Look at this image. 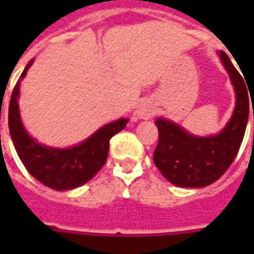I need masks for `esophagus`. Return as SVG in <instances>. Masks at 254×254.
<instances>
[{
	"label": "esophagus",
	"instance_id": "34e87169",
	"mask_svg": "<svg viewBox=\"0 0 254 254\" xmlns=\"http://www.w3.org/2000/svg\"><path fill=\"white\" fill-rule=\"evenodd\" d=\"M154 114H155L154 107H151V106L143 105L137 110V116L140 117V118H149V117H152Z\"/></svg>",
	"mask_w": 254,
	"mask_h": 254
}]
</instances>
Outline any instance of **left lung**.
Segmentation results:
<instances>
[{
  "mask_svg": "<svg viewBox=\"0 0 254 254\" xmlns=\"http://www.w3.org/2000/svg\"><path fill=\"white\" fill-rule=\"evenodd\" d=\"M220 58L237 95L234 114L220 134L196 137L170 121L159 118L155 122L159 130L154 151L155 165L162 176L177 187L202 188L213 184L233 163L244 140L249 117V87L246 88L244 77L227 54L220 52Z\"/></svg>",
  "mask_w": 254,
  "mask_h": 254,
  "instance_id": "obj_1",
  "label": "left lung"
}]
</instances>
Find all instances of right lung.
I'll return each instance as SVG.
<instances>
[{
    "label": "right lung",
    "instance_id": "right-lung-1",
    "mask_svg": "<svg viewBox=\"0 0 254 254\" xmlns=\"http://www.w3.org/2000/svg\"><path fill=\"white\" fill-rule=\"evenodd\" d=\"M31 61L14 85L9 103V132L12 136L16 152L31 176L43 185L56 189L67 190L81 187L92 180L103 167L109 154L110 138L122 130L127 124V118L100 127L88 140L73 148L56 149L38 144L28 136L21 124L19 114L20 81L27 74Z\"/></svg>",
    "mask_w": 254,
    "mask_h": 254
}]
</instances>
